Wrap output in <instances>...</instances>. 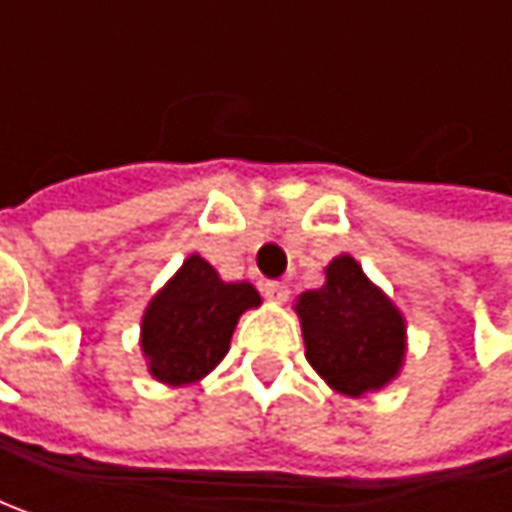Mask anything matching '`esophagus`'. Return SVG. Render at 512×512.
I'll list each match as a JSON object with an SVG mask.
<instances>
[{"label": "esophagus", "mask_w": 512, "mask_h": 512, "mask_svg": "<svg viewBox=\"0 0 512 512\" xmlns=\"http://www.w3.org/2000/svg\"><path fill=\"white\" fill-rule=\"evenodd\" d=\"M265 296L270 299V302H276V305H282V302H287V285H282V282H265Z\"/></svg>", "instance_id": "obj_1"}]
</instances>
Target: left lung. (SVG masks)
<instances>
[{
    "mask_svg": "<svg viewBox=\"0 0 512 512\" xmlns=\"http://www.w3.org/2000/svg\"><path fill=\"white\" fill-rule=\"evenodd\" d=\"M305 356L330 390L362 399L393 382L407 356L402 310L362 265L342 253L325 267V285L296 299Z\"/></svg>",
    "mask_w": 512,
    "mask_h": 512,
    "instance_id": "8db88e82",
    "label": "left lung"
}]
</instances>
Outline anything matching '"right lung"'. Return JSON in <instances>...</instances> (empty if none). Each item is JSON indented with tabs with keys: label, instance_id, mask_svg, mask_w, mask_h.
<instances>
[{
	"label": "right lung",
	"instance_id": "add662e5",
	"mask_svg": "<svg viewBox=\"0 0 512 512\" xmlns=\"http://www.w3.org/2000/svg\"><path fill=\"white\" fill-rule=\"evenodd\" d=\"M259 305L250 282H225L207 259L190 253L142 313L148 373L168 387L205 379L227 356L239 316Z\"/></svg>",
	"mask_w": 512,
	"mask_h": 512
}]
</instances>
